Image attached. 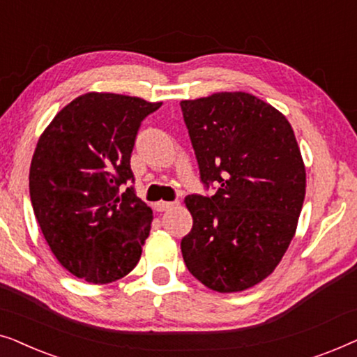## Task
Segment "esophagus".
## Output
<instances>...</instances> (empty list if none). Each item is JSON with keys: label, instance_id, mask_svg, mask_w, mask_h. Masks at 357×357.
Segmentation results:
<instances>
[{"label": "esophagus", "instance_id": "1", "mask_svg": "<svg viewBox=\"0 0 357 357\" xmlns=\"http://www.w3.org/2000/svg\"><path fill=\"white\" fill-rule=\"evenodd\" d=\"M175 204H177V202H159L155 203V209H158V211H167V209L174 208Z\"/></svg>", "mask_w": 357, "mask_h": 357}]
</instances>
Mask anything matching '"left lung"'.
<instances>
[{
  "mask_svg": "<svg viewBox=\"0 0 357 357\" xmlns=\"http://www.w3.org/2000/svg\"><path fill=\"white\" fill-rule=\"evenodd\" d=\"M204 187L185 198L193 226L182 238L188 271L209 289L238 292L270 276L296 234L305 167L286 116L247 92L182 100Z\"/></svg>",
  "mask_w": 357,
  "mask_h": 357,
  "instance_id": "1",
  "label": "left lung"
}]
</instances>
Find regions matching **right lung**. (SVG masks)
I'll return each instance as SVG.
<instances>
[{"mask_svg": "<svg viewBox=\"0 0 357 357\" xmlns=\"http://www.w3.org/2000/svg\"><path fill=\"white\" fill-rule=\"evenodd\" d=\"M162 105L89 92L58 112L33 153L29 192L38 226L71 275L107 284L138 265L153 211L136 197L130 158L141 121Z\"/></svg>", "mask_w": 357, "mask_h": 357, "instance_id": "1", "label": "right lung"}]
</instances>
